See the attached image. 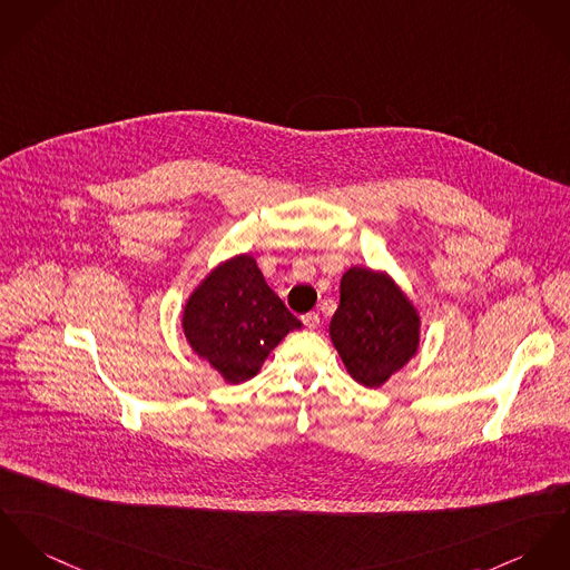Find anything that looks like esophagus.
<instances>
[{"mask_svg":"<svg viewBox=\"0 0 570 570\" xmlns=\"http://www.w3.org/2000/svg\"><path fill=\"white\" fill-rule=\"evenodd\" d=\"M302 321H304V325H306L307 330H316L318 323H321V318H318L316 312H307L306 316H302Z\"/></svg>","mask_w":570,"mask_h":570,"instance_id":"esophagus-1","label":"esophagus"}]
</instances>
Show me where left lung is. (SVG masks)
<instances>
[{
	"label": "left lung",
	"instance_id": "left-lung-1",
	"mask_svg": "<svg viewBox=\"0 0 570 570\" xmlns=\"http://www.w3.org/2000/svg\"><path fill=\"white\" fill-rule=\"evenodd\" d=\"M330 336L351 377L380 389L419 350L421 318L389 273L351 266Z\"/></svg>",
	"mask_w": 570,
	"mask_h": 570
}]
</instances>
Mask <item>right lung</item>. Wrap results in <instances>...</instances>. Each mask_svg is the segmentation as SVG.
Listing matches in <instances>:
<instances>
[{"instance_id":"right-lung-1","label":"right lung","mask_w":570,"mask_h":570,"mask_svg":"<svg viewBox=\"0 0 570 570\" xmlns=\"http://www.w3.org/2000/svg\"><path fill=\"white\" fill-rule=\"evenodd\" d=\"M181 327L199 357L227 384H240L302 321L268 288L256 261L240 254L202 279L184 306Z\"/></svg>"}]
</instances>
